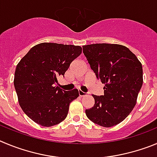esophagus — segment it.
Returning a JSON list of instances; mask_svg holds the SVG:
<instances>
[{
  "label": "esophagus",
  "mask_w": 157,
  "mask_h": 157,
  "mask_svg": "<svg viewBox=\"0 0 157 157\" xmlns=\"http://www.w3.org/2000/svg\"><path fill=\"white\" fill-rule=\"evenodd\" d=\"M79 95L80 96V97H84V96L87 95V93L84 92V91H80V90H79Z\"/></svg>",
  "instance_id": "obj_1"
}]
</instances>
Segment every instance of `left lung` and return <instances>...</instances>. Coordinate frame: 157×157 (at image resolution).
I'll use <instances>...</instances> for the list:
<instances>
[{
    "mask_svg": "<svg viewBox=\"0 0 157 157\" xmlns=\"http://www.w3.org/2000/svg\"><path fill=\"white\" fill-rule=\"evenodd\" d=\"M83 52L97 79L105 84L104 95L92 94L94 105L85 113L101 127L122 122L133 110L143 83L142 63L124 45L94 44L84 45Z\"/></svg>",
    "mask_w": 157,
    "mask_h": 157,
    "instance_id": "1",
    "label": "left lung"
}]
</instances>
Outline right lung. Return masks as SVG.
I'll list each match as a JSON object with an SVG mask.
<instances>
[{"mask_svg": "<svg viewBox=\"0 0 157 157\" xmlns=\"http://www.w3.org/2000/svg\"><path fill=\"white\" fill-rule=\"evenodd\" d=\"M82 52L75 45L40 43L33 46L15 69L14 86L19 105L28 117L44 127L64 121L77 89L65 91L55 86Z\"/></svg>", "mask_w": 157, "mask_h": 157, "instance_id": "obj_1", "label": "right lung"}]
</instances>
